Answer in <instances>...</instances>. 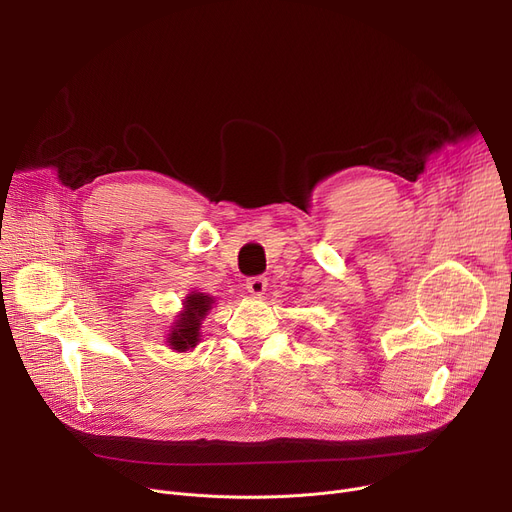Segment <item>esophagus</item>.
<instances>
[{
  "label": "esophagus",
  "mask_w": 512,
  "mask_h": 512,
  "mask_svg": "<svg viewBox=\"0 0 512 512\" xmlns=\"http://www.w3.org/2000/svg\"><path fill=\"white\" fill-rule=\"evenodd\" d=\"M247 290L255 296H261L267 290V278L263 276H253L247 280Z\"/></svg>",
  "instance_id": "1"
}]
</instances>
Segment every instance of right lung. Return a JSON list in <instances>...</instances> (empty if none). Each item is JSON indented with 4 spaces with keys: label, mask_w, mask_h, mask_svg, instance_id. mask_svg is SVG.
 Here are the masks:
<instances>
[{
    "label": "right lung",
    "mask_w": 512,
    "mask_h": 512,
    "mask_svg": "<svg viewBox=\"0 0 512 512\" xmlns=\"http://www.w3.org/2000/svg\"><path fill=\"white\" fill-rule=\"evenodd\" d=\"M212 298L208 294H189L185 300V313L179 317L177 325L173 327V333L168 337V346L177 350V352H185L189 348H195L199 342V325L201 319L208 315V311L212 309Z\"/></svg>",
    "instance_id": "add662e5"
}]
</instances>
